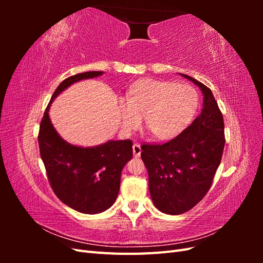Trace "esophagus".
I'll return each instance as SVG.
<instances>
[{
	"mask_svg": "<svg viewBox=\"0 0 263 263\" xmlns=\"http://www.w3.org/2000/svg\"><path fill=\"white\" fill-rule=\"evenodd\" d=\"M133 153H134L135 157H139L141 154V147L139 144H137V142L133 145Z\"/></svg>",
	"mask_w": 263,
	"mask_h": 263,
	"instance_id": "1",
	"label": "esophagus"
}]
</instances>
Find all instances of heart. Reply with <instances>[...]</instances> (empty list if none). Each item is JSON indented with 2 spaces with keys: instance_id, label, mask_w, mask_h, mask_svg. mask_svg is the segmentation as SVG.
<instances>
[{
  "instance_id": "obj_1",
  "label": "heart",
  "mask_w": 263,
  "mask_h": 263,
  "mask_svg": "<svg viewBox=\"0 0 263 263\" xmlns=\"http://www.w3.org/2000/svg\"><path fill=\"white\" fill-rule=\"evenodd\" d=\"M197 104L192 86L142 79L130 85L126 101L118 100V109L124 128H136L144 117L146 129L154 137L168 139L185 128Z\"/></svg>"
}]
</instances>
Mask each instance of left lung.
<instances>
[{"instance_id":"left-lung-1","label":"left lung","mask_w":263,"mask_h":263,"mask_svg":"<svg viewBox=\"0 0 263 263\" xmlns=\"http://www.w3.org/2000/svg\"><path fill=\"white\" fill-rule=\"evenodd\" d=\"M203 92L201 114L177 137L164 144L141 145L149 177V192L162 213L190 211L209 192L225 147L224 119L212 91L182 74Z\"/></svg>"}]
</instances>
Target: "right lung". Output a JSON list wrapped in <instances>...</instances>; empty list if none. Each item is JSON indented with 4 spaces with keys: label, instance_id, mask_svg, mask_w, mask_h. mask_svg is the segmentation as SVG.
<instances>
[{
    "label": "right lung",
    "instance_id": "1",
    "mask_svg": "<svg viewBox=\"0 0 263 263\" xmlns=\"http://www.w3.org/2000/svg\"><path fill=\"white\" fill-rule=\"evenodd\" d=\"M102 73L89 71L63 80L46 107L38 133L39 151L52 191L69 208L84 214L104 212L114 204L122 170L133 158V141L109 140L92 148L72 146L55 132L48 110L51 102L68 86Z\"/></svg>",
    "mask_w": 263,
    "mask_h": 263
}]
</instances>
